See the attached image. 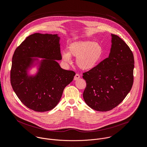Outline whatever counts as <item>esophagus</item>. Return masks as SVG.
<instances>
[{
  "instance_id": "obj_1",
  "label": "esophagus",
  "mask_w": 147,
  "mask_h": 147,
  "mask_svg": "<svg viewBox=\"0 0 147 147\" xmlns=\"http://www.w3.org/2000/svg\"><path fill=\"white\" fill-rule=\"evenodd\" d=\"M80 78V76L78 74H76L74 77V80H77L78 78Z\"/></svg>"
}]
</instances>
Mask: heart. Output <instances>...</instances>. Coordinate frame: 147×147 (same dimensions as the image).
<instances>
[{
  "label": "heart",
  "mask_w": 147,
  "mask_h": 147,
  "mask_svg": "<svg viewBox=\"0 0 147 147\" xmlns=\"http://www.w3.org/2000/svg\"><path fill=\"white\" fill-rule=\"evenodd\" d=\"M69 53L63 52L61 59L66 63H71V56L77 57L76 64L82 70H90L96 67L103 57L102 45L91 40L73 42L68 48Z\"/></svg>",
  "instance_id": "1"
}]
</instances>
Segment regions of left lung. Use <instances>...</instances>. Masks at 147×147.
Masks as SVG:
<instances>
[{
    "instance_id": "8db88e82",
    "label": "left lung",
    "mask_w": 147,
    "mask_h": 147,
    "mask_svg": "<svg viewBox=\"0 0 147 147\" xmlns=\"http://www.w3.org/2000/svg\"><path fill=\"white\" fill-rule=\"evenodd\" d=\"M111 36L109 57L82 76L87 83L84 99L91 108L100 112L111 111L120 104L130 91L134 80L132 51L119 36Z\"/></svg>"
}]
</instances>
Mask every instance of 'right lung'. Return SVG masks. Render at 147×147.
<instances>
[{
  "instance_id": "1",
  "label": "right lung",
  "mask_w": 147,
  "mask_h": 147,
  "mask_svg": "<svg viewBox=\"0 0 147 147\" xmlns=\"http://www.w3.org/2000/svg\"><path fill=\"white\" fill-rule=\"evenodd\" d=\"M59 40L57 34L35 33L28 36L13 54L11 85L21 102L34 111L53 109L76 74L73 71L61 69L56 61L61 59ZM32 57L44 59L39 62L35 76H29L27 71L38 60Z\"/></svg>"
}]
</instances>
